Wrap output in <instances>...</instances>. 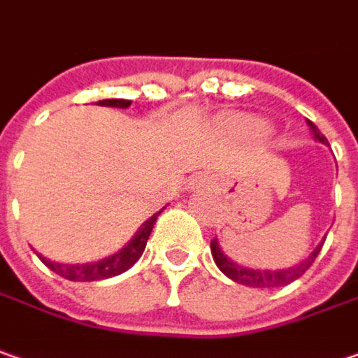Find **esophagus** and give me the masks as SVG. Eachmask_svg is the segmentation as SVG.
Wrapping results in <instances>:
<instances>
[{
    "instance_id": "obj_1",
    "label": "esophagus",
    "mask_w": 358,
    "mask_h": 358,
    "mask_svg": "<svg viewBox=\"0 0 358 358\" xmlns=\"http://www.w3.org/2000/svg\"><path fill=\"white\" fill-rule=\"evenodd\" d=\"M188 188H192V190H210V188H212V178L206 176V174L192 176L190 182H188Z\"/></svg>"
}]
</instances>
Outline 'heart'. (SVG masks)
<instances>
[{
	"mask_svg": "<svg viewBox=\"0 0 358 358\" xmlns=\"http://www.w3.org/2000/svg\"><path fill=\"white\" fill-rule=\"evenodd\" d=\"M226 132L234 138H238L242 142H262L264 138H268L272 132V126L258 116L250 114H236L230 116L224 124Z\"/></svg>",
	"mask_w": 358,
	"mask_h": 358,
	"instance_id": "obj_1",
	"label": "heart"
}]
</instances>
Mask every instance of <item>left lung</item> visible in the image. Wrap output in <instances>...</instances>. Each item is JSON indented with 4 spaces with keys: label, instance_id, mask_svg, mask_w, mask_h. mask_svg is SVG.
Here are the masks:
<instances>
[{
    "label": "left lung",
    "instance_id": "obj_1",
    "mask_svg": "<svg viewBox=\"0 0 358 358\" xmlns=\"http://www.w3.org/2000/svg\"><path fill=\"white\" fill-rule=\"evenodd\" d=\"M306 124H308V128H310L313 138H315L317 142H320V144L329 146V140L320 134L319 128H317L310 120H306ZM322 244H324V241L320 242V244H317V248H315L308 257L303 258L299 264H292V266H288V268H276V271H271V268H248V266L236 264L232 258L226 257L224 250L220 248V244H218L216 238L210 242V250H212V258H214L216 266H218V268L222 271V274H226L230 280L252 288H272L287 287L290 282H294L296 278H301L304 272L310 268V264L315 262V258L319 257Z\"/></svg>",
    "mask_w": 358,
    "mask_h": 358
}]
</instances>
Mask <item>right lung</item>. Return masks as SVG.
<instances>
[{
    "label": "right lung",
    "mask_w": 358,
    "mask_h": 358,
    "mask_svg": "<svg viewBox=\"0 0 358 358\" xmlns=\"http://www.w3.org/2000/svg\"><path fill=\"white\" fill-rule=\"evenodd\" d=\"M130 100H100L98 106H110V108H130ZM164 210V208H162ZM162 210H158L156 214H152L148 220L144 224L138 228V232L134 234L130 242L126 246H122L117 252L110 255V257L101 258V260H96V262H84V264H62V262H52L50 258L41 257V262L54 271L55 274L68 278V280H73V282H92V280H103V278H112V276H117L122 272H126L128 268H132L134 264L138 262V258L142 257L144 248H146V242L150 238V232L156 224L158 216L162 214Z\"/></svg>",
    "instance_id": "1"
}]
</instances>
